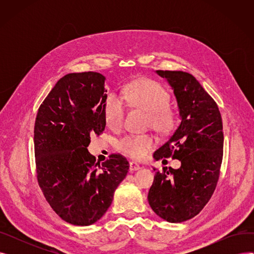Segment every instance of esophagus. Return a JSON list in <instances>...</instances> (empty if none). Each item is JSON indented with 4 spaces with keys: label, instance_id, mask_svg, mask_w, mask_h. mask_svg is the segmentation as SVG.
<instances>
[{
    "label": "esophagus",
    "instance_id": "esophagus-1",
    "mask_svg": "<svg viewBox=\"0 0 254 254\" xmlns=\"http://www.w3.org/2000/svg\"><path fill=\"white\" fill-rule=\"evenodd\" d=\"M139 169H140V166L137 163H135V162H130L129 163V170L130 171H137Z\"/></svg>",
    "mask_w": 254,
    "mask_h": 254
}]
</instances>
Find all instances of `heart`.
I'll return each mask as SVG.
<instances>
[{"label":"heart","mask_w":254,"mask_h":254,"mask_svg":"<svg viewBox=\"0 0 254 254\" xmlns=\"http://www.w3.org/2000/svg\"><path fill=\"white\" fill-rule=\"evenodd\" d=\"M123 99L131 107L148 112L147 125L161 134H169L176 124V113L168 105L170 95L167 89L151 79H140L127 84L123 90ZM106 123L111 128L123 127L126 107L115 95H109L104 105ZM156 144L150 134H129L120 138L116 146L119 151L135 158H141Z\"/></svg>","instance_id":"heart-1"}]
</instances>
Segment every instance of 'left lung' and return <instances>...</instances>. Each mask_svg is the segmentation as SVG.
Here are the masks:
<instances>
[{"mask_svg": "<svg viewBox=\"0 0 254 254\" xmlns=\"http://www.w3.org/2000/svg\"><path fill=\"white\" fill-rule=\"evenodd\" d=\"M156 74L174 90L181 123L153 157L177 158L181 167L155 172L148 202L161 218L182 222L197 215L215 190L223 155L222 119L215 101L191 74Z\"/></svg>", "mask_w": 254, "mask_h": 254, "instance_id": "1", "label": "left lung"}]
</instances>
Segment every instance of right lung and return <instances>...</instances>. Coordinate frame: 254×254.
Masks as SVG:
<instances>
[{"label":"right lung","instance_id":"obj_1","mask_svg":"<svg viewBox=\"0 0 254 254\" xmlns=\"http://www.w3.org/2000/svg\"><path fill=\"white\" fill-rule=\"evenodd\" d=\"M105 76L71 73L61 78L39 107L34 143L39 186L64 221L97 222L110 207L114 191L128 172L119 153L100 165L87 146L105 129Z\"/></svg>","mask_w":254,"mask_h":254}]
</instances>
